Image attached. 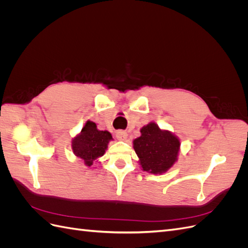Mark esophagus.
<instances>
[{
	"instance_id": "obj_1",
	"label": "esophagus",
	"mask_w": 248,
	"mask_h": 248,
	"mask_svg": "<svg viewBox=\"0 0 248 248\" xmlns=\"http://www.w3.org/2000/svg\"><path fill=\"white\" fill-rule=\"evenodd\" d=\"M116 138L119 140H124L127 138V132L124 131V130H118L116 132Z\"/></svg>"
}]
</instances>
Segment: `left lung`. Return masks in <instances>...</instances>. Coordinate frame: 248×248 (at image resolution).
Wrapping results in <instances>:
<instances>
[{
  "mask_svg": "<svg viewBox=\"0 0 248 248\" xmlns=\"http://www.w3.org/2000/svg\"><path fill=\"white\" fill-rule=\"evenodd\" d=\"M141 136L133 140V149L140 158L142 170L151 174H161L177 160L180 141L168 130L149 123L140 129Z\"/></svg>",
  "mask_w": 248,
  "mask_h": 248,
  "instance_id": "obj_1",
  "label": "left lung"
}]
</instances>
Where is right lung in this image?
Here are the masks:
<instances>
[{
	"instance_id": "add662e5",
	"label": "right lung",
	"mask_w": 248,
	"mask_h": 248,
	"mask_svg": "<svg viewBox=\"0 0 248 248\" xmlns=\"http://www.w3.org/2000/svg\"><path fill=\"white\" fill-rule=\"evenodd\" d=\"M111 139L108 131L98 130L94 122L87 121L80 133L73 139L72 150L74 154L84 160L86 166L91 167L98 157L106 153Z\"/></svg>"
}]
</instances>
